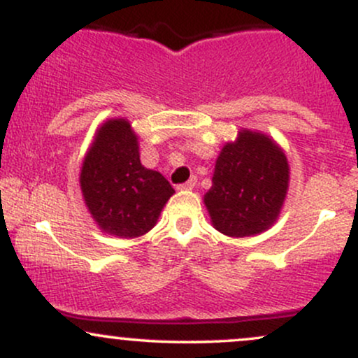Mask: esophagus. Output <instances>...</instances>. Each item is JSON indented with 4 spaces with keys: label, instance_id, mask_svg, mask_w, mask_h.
Returning a JSON list of instances; mask_svg holds the SVG:
<instances>
[{
    "label": "esophagus",
    "instance_id": "esophagus-1",
    "mask_svg": "<svg viewBox=\"0 0 358 358\" xmlns=\"http://www.w3.org/2000/svg\"><path fill=\"white\" fill-rule=\"evenodd\" d=\"M195 185H196V178L195 176H192L190 180H188V182H185L183 185H180V190H192V188H195Z\"/></svg>",
    "mask_w": 358,
    "mask_h": 358
}]
</instances>
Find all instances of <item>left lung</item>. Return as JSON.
I'll return each mask as SVG.
<instances>
[{
	"label": "left lung",
	"instance_id": "left-lung-1",
	"mask_svg": "<svg viewBox=\"0 0 358 358\" xmlns=\"http://www.w3.org/2000/svg\"><path fill=\"white\" fill-rule=\"evenodd\" d=\"M289 165L281 146L264 133L242 129L225 143L203 203L212 225L229 237H250L273 227L281 213Z\"/></svg>",
	"mask_w": 358,
	"mask_h": 358
}]
</instances>
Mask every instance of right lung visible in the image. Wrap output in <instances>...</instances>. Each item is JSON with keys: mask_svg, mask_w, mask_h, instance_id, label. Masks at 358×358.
Here are the masks:
<instances>
[{"mask_svg": "<svg viewBox=\"0 0 358 358\" xmlns=\"http://www.w3.org/2000/svg\"><path fill=\"white\" fill-rule=\"evenodd\" d=\"M79 182L97 227L121 239L150 232L175 193L159 171L141 165L138 134L124 117L108 119L97 127Z\"/></svg>", "mask_w": 358, "mask_h": 358, "instance_id": "right-lung-1", "label": "right lung"}]
</instances>
